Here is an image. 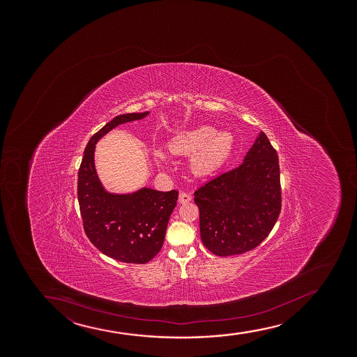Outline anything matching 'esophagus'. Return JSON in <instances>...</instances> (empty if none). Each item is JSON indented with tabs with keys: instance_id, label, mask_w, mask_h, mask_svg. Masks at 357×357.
Instances as JSON below:
<instances>
[{
	"instance_id": "1",
	"label": "esophagus",
	"mask_w": 357,
	"mask_h": 357,
	"mask_svg": "<svg viewBox=\"0 0 357 357\" xmlns=\"http://www.w3.org/2000/svg\"><path fill=\"white\" fill-rule=\"evenodd\" d=\"M190 200H192V195L190 194L180 193V195H178V202L180 204H187Z\"/></svg>"
}]
</instances>
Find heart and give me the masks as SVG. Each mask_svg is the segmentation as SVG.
<instances>
[{
  "instance_id": "heart-1",
  "label": "heart",
  "mask_w": 357,
  "mask_h": 357,
  "mask_svg": "<svg viewBox=\"0 0 357 357\" xmlns=\"http://www.w3.org/2000/svg\"><path fill=\"white\" fill-rule=\"evenodd\" d=\"M174 153L190 155V167L197 176H207L217 172L225 163L234 148V135L229 131H217L208 125L183 132L175 137L169 144ZM155 158L158 163H167V158L162 151H155Z\"/></svg>"
}]
</instances>
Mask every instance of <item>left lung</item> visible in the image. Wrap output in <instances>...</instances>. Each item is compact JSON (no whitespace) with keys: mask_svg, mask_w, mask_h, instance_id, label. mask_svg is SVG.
I'll use <instances>...</instances> for the list:
<instances>
[{"mask_svg":"<svg viewBox=\"0 0 357 357\" xmlns=\"http://www.w3.org/2000/svg\"><path fill=\"white\" fill-rule=\"evenodd\" d=\"M204 245L217 256L252 250L271 234L281 211L278 152L264 132L238 168L208 181L194 193Z\"/></svg>","mask_w":357,"mask_h":357,"instance_id":"obj_1","label":"left lung"}]
</instances>
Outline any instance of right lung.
<instances>
[{
	"label": "right lung",
	"instance_id": "obj_1",
	"mask_svg": "<svg viewBox=\"0 0 357 357\" xmlns=\"http://www.w3.org/2000/svg\"><path fill=\"white\" fill-rule=\"evenodd\" d=\"M149 113L118 115L107 123L86 144L78 170V204L86 234L102 254L120 262L144 264L160 252L178 192L148 187L133 193L108 192L95 168V145L116 126L144 119Z\"/></svg>",
	"mask_w": 357,
	"mask_h": 357
}]
</instances>
